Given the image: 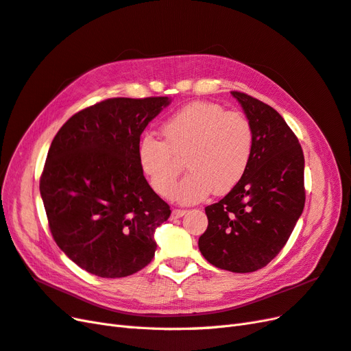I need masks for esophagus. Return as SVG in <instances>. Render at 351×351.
<instances>
[{
	"instance_id": "esophagus-1",
	"label": "esophagus",
	"mask_w": 351,
	"mask_h": 351,
	"mask_svg": "<svg viewBox=\"0 0 351 351\" xmlns=\"http://www.w3.org/2000/svg\"><path fill=\"white\" fill-rule=\"evenodd\" d=\"M187 214V209H173L171 212V218H182L183 215Z\"/></svg>"
}]
</instances>
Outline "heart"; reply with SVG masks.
<instances>
[{
  "label": "heart",
  "instance_id": "obj_1",
  "mask_svg": "<svg viewBox=\"0 0 351 351\" xmlns=\"http://www.w3.org/2000/svg\"><path fill=\"white\" fill-rule=\"evenodd\" d=\"M161 132L164 142L145 134L137 145V162L159 196H171L183 161L189 174L174 193L183 204L205 199L212 189L228 193L247 171L254 134L243 112L196 101L169 117Z\"/></svg>",
  "mask_w": 351,
  "mask_h": 351
}]
</instances>
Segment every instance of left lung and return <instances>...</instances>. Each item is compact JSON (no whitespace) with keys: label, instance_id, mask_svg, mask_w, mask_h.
<instances>
[{"label":"left lung","instance_id":"1","mask_svg":"<svg viewBox=\"0 0 351 351\" xmlns=\"http://www.w3.org/2000/svg\"><path fill=\"white\" fill-rule=\"evenodd\" d=\"M254 134L252 159L241 182L205 208L208 228L199 250L217 268L258 271L290 239L304 200V156L297 136L268 104L232 90Z\"/></svg>","mask_w":351,"mask_h":351}]
</instances>
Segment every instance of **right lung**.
I'll return each instance as SVG.
<instances>
[{
  "label": "right lung",
  "mask_w": 351,
  "mask_h": 351,
  "mask_svg": "<svg viewBox=\"0 0 351 351\" xmlns=\"http://www.w3.org/2000/svg\"><path fill=\"white\" fill-rule=\"evenodd\" d=\"M168 97L110 98L62 124L39 190L51 234L84 271L121 278L154 258V231L171 215L137 162L141 134Z\"/></svg>",
  "instance_id": "1"
}]
</instances>
